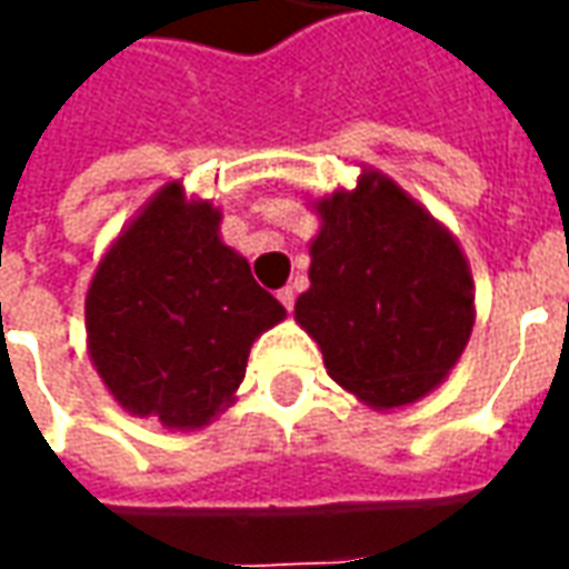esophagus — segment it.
Returning a JSON list of instances; mask_svg holds the SVG:
<instances>
[{
	"label": "esophagus",
	"mask_w": 569,
	"mask_h": 569,
	"mask_svg": "<svg viewBox=\"0 0 569 569\" xmlns=\"http://www.w3.org/2000/svg\"><path fill=\"white\" fill-rule=\"evenodd\" d=\"M277 298H280V305H283L286 310H292V305H296V292H292L289 286H283V289L277 292Z\"/></svg>",
	"instance_id": "esophagus-1"
}]
</instances>
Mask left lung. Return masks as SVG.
I'll list each match as a JSON object with an SVG mask.
<instances>
[{
	"mask_svg": "<svg viewBox=\"0 0 569 569\" xmlns=\"http://www.w3.org/2000/svg\"><path fill=\"white\" fill-rule=\"evenodd\" d=\"M310 289L296 322L341 390L375 411L427 399L463 357L476 283L451 228L378 167L313 200Z\"/></svg>",
	"mask_w": 569,
	"mask_h": 569,
	"instance_id": "left-lung-1",
	"label": "left lung"
}]
</instances>
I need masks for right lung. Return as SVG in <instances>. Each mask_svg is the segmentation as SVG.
I'll return each mask as SVG.
<instances>
[{
  "label": "right lung",
  "instance_id": "1",
  "mask_svg": "<svg viewBox=\"0 0 569 569\" xmlns=\"http://www.w3.org/2000/svg\"><path fill=\"white\" fill-rule=\"evenodd\" d=\"M286 308L222 240V210L182 179L142 203L84 292L88 357L130 418L194 432L234 406L247 359Z\"/></svg>",
  "mask_w": 569,
  "mask_h": 569
}]
</instances>
